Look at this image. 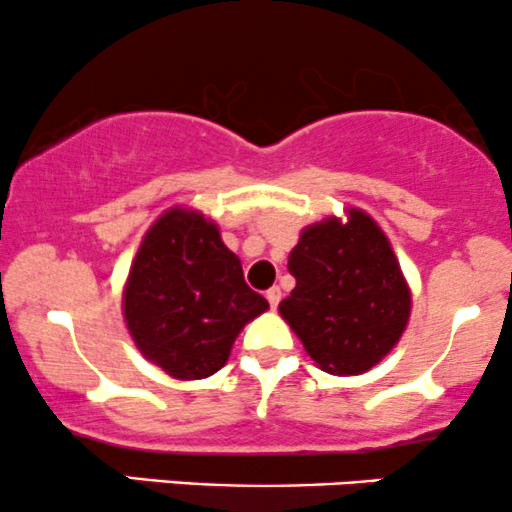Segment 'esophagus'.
<instances>
[{"mask_svg":"<svg viewBox=\"0 0 512 512\" xmlns=\"http://www.w3.org/2000/svg\"><path fill=\"white\" fill-rule=\"evenodd\" d=\"M264 296H267L269 305H272V308H276V305H279V301H281V289H279V286H272V289L264 293Z\"/></svg>","mask_w":512,"mask_h":512,"instance_id":"esophagus-1","label":"esophagus"}]
</instances>
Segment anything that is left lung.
<instances>
[{"label":"left lung","instance_id":"1","mask_svg":"<svg viewBox=\"0 0 512 512\" xmlns=\"http://www.w3.org/2000/svg\"><path fill=\"white\" fill-rule=\"evenodd\" d=\"M296 289L279 313L305 351L332 375H361L399 342L411 291L390 240L366 211L349 209L303 228L289 255Z\"/></svg>","mask_w":512,"mask_h":512}]
</instances>
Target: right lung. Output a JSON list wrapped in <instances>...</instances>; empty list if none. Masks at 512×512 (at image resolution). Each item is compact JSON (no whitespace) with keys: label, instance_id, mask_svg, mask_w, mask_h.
<instances>
[{"label":"right lung","instance_id":"obj_1","mask_svg":"<svg viewBox=\"0 0 512 512\" xmlns=\"http://www.w3.org/2000/svg\"><path fill=\"white\" fill-rule=\"evenodd\" d=\"M267 308L245 284L219 226L185 207L168 209L146 231L122 293L137 349L178 380L209 378L226 366L240 330Z\"/></svg>","mask_w":512,"mask_h":512}]
</instances>
